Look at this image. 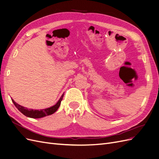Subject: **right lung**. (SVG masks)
Masks as SVG:
<instances>
[{
  "label": "right lung",
  "mask_w": 159,
  "mask_h": 159,
  "mask_svg": "<svg viewBox=\"0 0 159 159\" xmlns=\"http://www.w3.org/2000/svg\"><path fill=\"white\" fill-rule=\"evenodd\" d=\"M64 94H62V96H61L60 99L58 100V102L55 104L54 106L48 107V108L45 109H42V110H33V109H28L27 107H25L24 106H20V104H17L16 102H14L13 99H12V101L17 107V109L22 113L24 116H27L28 117H31V118H41V117H43L45 116L52 115L53 113L57 111L59 108V107L61 105V102L63 100Z\"/></svg>",
  "instance_id": "right-lung-1"
}]
</instances>
